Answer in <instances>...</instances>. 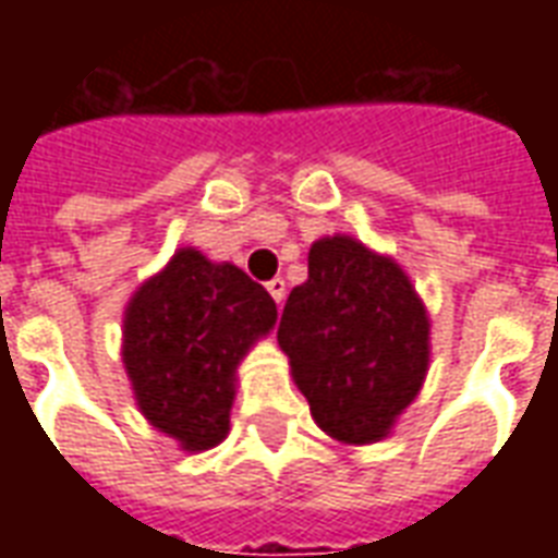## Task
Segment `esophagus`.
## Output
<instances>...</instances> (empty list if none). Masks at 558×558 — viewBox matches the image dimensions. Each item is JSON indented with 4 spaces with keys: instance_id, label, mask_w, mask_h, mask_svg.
I'll return each instance as SVG.
<instances>
[{
    "instance_id": "obj_1",
    "label": "esophagus",
    "mask_w": 558,
    "mask_h": 558,
    "mask_svg": "<svg viewBox=\"0 0 558 558\" xmlns=\"http://www.w3.org/2000/svg\"><path fill=\"white\" fill-rule=\"evenodd\" d=\"M266 290H268V295H271V299H275V302H283V295H287V280L283 278H271L266 283Z\"/></svg>"
}]
</instances>
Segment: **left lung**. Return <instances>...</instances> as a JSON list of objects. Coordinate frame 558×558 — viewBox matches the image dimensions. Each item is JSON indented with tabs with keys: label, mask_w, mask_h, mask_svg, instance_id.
<instances>
[{
	"label": "left lung",
	"mask_w": 558,
	"mask_h": 558,
	"mask_svg": "<svg viewBox=\"0 0 558 558\" xmlns=\"http://www.w3.org/2000/svg\"><path fill=\"white\" fill-rule=\"evenodd\" d=\"M292 379L323 430L379 442L418 398L430 364V316L407 271L352 235L311 244L307 280L278 326Z\"/></svg>",
	"instance_id": "1"
}]
</instances>
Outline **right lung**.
<instances>
[{
    "instance_id": "right-lung-1",
    "label": "right lung",
    "mask_w": 558,
    "mask_h": 558,
    "mask_svg": "<svg viewBox=\"0 0 558 558\" xmlns=\"http://www.w3.org/2000/svg\"><path fill=\"white\" fill-rule=\"evenodd\" d=\"M275 319V299L242 268L179 247L122 323V362L148 424L184 451L215 448L230 433L235 367Z\"/></svg>"
}]
</instances>
